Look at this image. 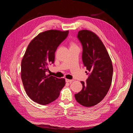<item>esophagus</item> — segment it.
<instances>
[{
    "label": "esophagus",
    "mask_w": 133,
    "mask_h": 133,
    "mask_svg": "<svg viewBox=\"0 0 133 133\" xmlns=\"http://www.w3.org/2000/svg\"><path fill=\"white\" fill-rule=\"evenodd\" d=\"M66 82H68V83H71L73 81V80H70V79H66Z\"/></svg>",
    "instance_id": "34e87169"
}]
</instances>
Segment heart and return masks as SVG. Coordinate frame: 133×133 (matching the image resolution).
Masks as SVG:
<instances>
[{"label": "heart", "instance_id": "b5f03b06", "mask_svg": "<svg viewBox=\"0 0 133 133\" xmlns=\"http://www.w3.org/2000/svg\"><path fill=\"white\" fill-rule=\"evenodd\" d=\"M71 46H76V44H73V43H72V44H71Z\"/></svg>", "mask_w": 133, "mask_h": 133}]
</instances>
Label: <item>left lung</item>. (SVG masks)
<instances>
[{
    "mask_svg": "<svg viewBox=\"0 0 133 133\" xmlns=\"http://www.w3.org/2000/svg\"><path fill=\"white\" fill-rule=\"evenodd\" d=\"M78 38L83 46V62L89 76L86 82H81L83 89L75 94V98L82 105L91 107L99 103L107 94L113 68L105 46L95 33L82 30L79 31Z\"/></svg>",
    "mask_w": 133,
    "mask_h": 133,
    "instance_id": "1",
    "label": "left lung"
}]
</instances>
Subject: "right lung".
Instances as JSON below:
<instances>
[{
  "mask_svg": "<svg viewBox=\"0 0 133 133\" xmlns=\"http://www.w3.org/2000/svg\"><path fill=\"white\" fill-rule=\"evenodd\" d=\"M69 31L49 30L39 33L28 45L21 63V78L29 97L46 105L57 99L65 84L64 78L47 75L54 63L55 52Z\"/></svg>",
  "mask_w": 133,
  "mask_h": 133,
  "instance_id": "add662e5",
  "label": "right lung"
}]
</instances>
